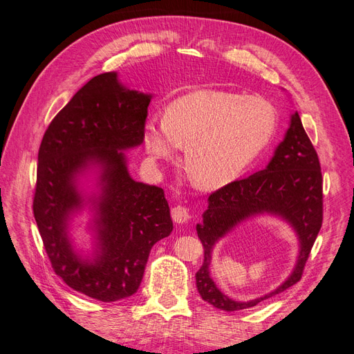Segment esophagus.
I'll return each instance as SVG.
<instances>
[{
    "mask_svg": "<svg viewBox=\"0 0 354 354\" xmlns=\"http://www.w3.org/2000/svg\"><path fill=\"white\" fill-rule=\"evenodd\" d=\"M171 217H173V220L176 223L180 224V223H187V220L190 218V214H189V209L186 207L177 205V207L171 209Z\"/></svg>",
    "mask_w": 354,
    "mask_h": 354,
    "instance_id": "34e87169",
    "label": "esophagus"
}]
</instances>
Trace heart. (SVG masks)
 <instances>
[{
  "label": "heart",
  "instance_id": "1",
  "mask_svg": "<svg viewBox=\"0 0 354 354\" xmlns=\"http://www.w3.org/2000/svg\"><path fill=\"white\" fill-rule=\"evenodd\" d=\"M274 106L260 95L199 90L171 102L164 121L149 120L143 143L153 160L185 147V169L201 189H220L245 173L277 131Z\"/></svg>",
  "mask_w": 354,
  "mask_h": 354
}]
</instances>
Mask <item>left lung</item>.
Masks as SVG:
<instances>
[{"mask_svg": "<svg viewBox=\"0 0 354 354\" xmlns=\"http://www.w3.org/2000/svg\"><path fill=\"white\" fill-rule=\"evenodd\" d=\"M322 171L298 112L291 116L283 142L264 169L250 177L232 181L212 192L203 221L196 224L203 245V263L196 272V288L203 301L224 312L254 307L264 299L283 292L301 279L312 246L322 227L324 194ZM269 212L286 219L300 239V255L292 276L274 292L241 304L224 296L209 274L210 252L215 242L236 223L255 213Z\"/></svg>", "mask_w": 354, "mask_h": 354, "instance_id": "left-lung-1", "label": "left lung"}]
</instances>
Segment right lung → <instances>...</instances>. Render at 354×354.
<instances>
[{
  "instance_id": "right-lung-1",
  "label": "right lung",
  "mask_w": 354,
  "mask_h": 354,
  "mask_svg": "<svg viewBox=\"0 0 354 354\" xmlns=\"http://www.w3.org/2000/svg\"><path fill=\"white\" fill-rule=\"evenodd\" d=\"M151 94L125 88L115 72L91 78L53 120L38 152L34 217L53 270L103 303L137 292L152 246L173 232L164 190L134 181L124 152L143 143ZM97 165L94 259L71 250L67 221L82 206L78 174Z\"/></svg>"
}]
</instances>
